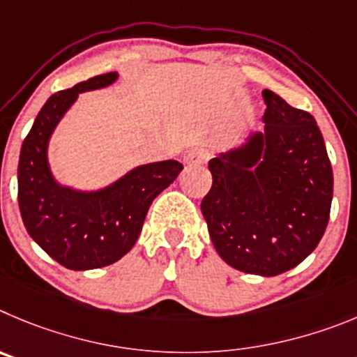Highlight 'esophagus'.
Here are the masks:
<instances>
[{
	"instance_id": "esophagus-1",
	"label": "esophagus",
	"mask_w": 357,
	"mask_h": 357,
	"mask_svg": "<svg viewBox=\"0 0 357 357\" xmlns=\"http://www.w3.org/2000/svg\"><path fill=\"white\" fill-rule=\"evenodd\" d=\"M208 160V155L206 151L202 149H192L188 155L183 158V163H185L186 169H190V167L194 165H201V163H204Z\"/></svg>"
}]
</instances>
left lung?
Wrapping results in <instances>:
<instances>
[{
	"label": "left lung",
	"instance_id": "obj_1",
	"mask_svg": "<svg viewBox=\"0 0 357 357\" xmlns=\"http://www.w3.org/2000/svg\"><path fill=\"white\" fill-rule=\"evenodd\" d=\"M261 96L265 128L210 160L213 185L201 211L227 265L272 278L319 245L329 222L333 169L314 119L268 89Z\"/></svg>",
	"mask_w": 357,
	"mask_h": 357
}]
</instances>
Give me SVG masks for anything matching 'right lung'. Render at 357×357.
Segmentation results:
<instances>
[{
	"instance_id": "add662e5",
	"label": "right lung",
	"mask_w": 357,
	"mask_h": 357,
	"mask_svg": "<svg viewBox=\"0 0 357 357\" xmlns=\"http://www.w3.org/2000/svg\"><path fill=\"white\" fill-rule=\"evenodd\" d=\"M119 73L96 76L46 101L24 139L17 165V199L31 238L70 271H92L115 263L135 245L147 210L183 165L176 160L146 163L112 181L82 190L62 185L50 165V140L79 94L114 85Z\"/></svg>"
}]
</instances>
